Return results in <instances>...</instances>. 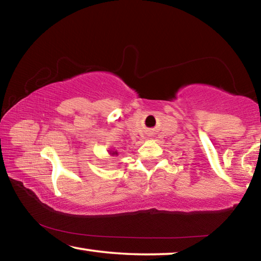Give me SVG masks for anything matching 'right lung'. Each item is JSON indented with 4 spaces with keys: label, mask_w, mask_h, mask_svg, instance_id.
Returning a JSON list of instances; mask_svg holds the SVG:
<instances>
[{
    "label": "right lung",
    "mask_w": 261,
    "mask_h": 261,
    "mask_svg": "<svg viewBox=\"0 0 261 261\" xmlns=\"http://www.w3.org/2000/svg\"><path fill=\"white\" fill-rule=\"evenodd\" d=\"M108 153L110 154V155L112 156H115V155H118V151H116V149L115 148H112V149H109L108 151Z\"/></svg>",
    "instance_id": "1"
}]
</instances>
